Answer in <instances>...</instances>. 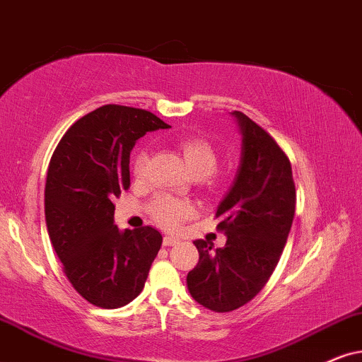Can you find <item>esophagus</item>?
<instances>
[{
  "label": "esophagus",
  "mask_w": 362,
  "mask_h": 362,
  "mask_svg": "<svg viewBox=\"0 0 362 362\" xmlns=\"http://www.w3.org/2000/svg\"><path fill=\"white\" fill-rule=\"evenodd\" d=\"M178 242H180V240H178L177 237H170V235H165V237H163V245H165V247L177 245Z\"/></svg>",
  "instance_id": "34e87169"
}]
</instances>
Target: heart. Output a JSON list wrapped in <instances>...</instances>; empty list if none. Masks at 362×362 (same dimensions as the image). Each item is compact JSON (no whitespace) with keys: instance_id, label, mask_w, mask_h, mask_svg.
<instances>
[{"instance_id":"heart-1","label":"heart","mask_w":362,"mask_h":362,"mask_svg":"<svg viewBox=\"0 0 362 362\" xmlns=\"http://www.w3.org/2000/svg\"><path fill=\"white\" fill-rule=\"evenodd\" d=\"M178 152H180L185 165L189 167L190 173L195 178H205L217 170V150L202 136H190V139L178 141ZM147 162L148 152L147 150H140L135 155L134 165H132L135 178H144L145 170H147ZM192 214H194V207H192L190 202L173 199L170 195L155 197L152 204H150V215H152V218L160 227L167 228V230L177 228Z\"/></svg>"}]
</instances>
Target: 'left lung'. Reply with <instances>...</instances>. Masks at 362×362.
I'll list each match as a JSON object with an SVG mask.
<instances>
[{
  "label": "left lung",
  "mask_w": 362,
  "mask_h": 362,
  "mask_svg": "<svg viewBox=\"0 0 362 362\" xmlns=\"http://www.w3.org/2000/svg\"><path fill=\"white\" fill-rule=\"evenodd\" d=\"M242 134L240 165L218 204L217 228L226 247L195 240L199 264L187 276L190 296L215 313L252 300L272 276L296 212V185L287 155L262 127L232 112Z\"/></svg>",
  "instance_id": "1"
}]
</instances>
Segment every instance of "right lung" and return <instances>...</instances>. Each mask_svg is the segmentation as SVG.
Returning a JSON list of instances; mask_svg holds the SVG:
<instances>
[{
	"label": "right lung",
	"instance_id": "obj_1",
	"mask_svg": "<svg viewBox=\"0 0 362 362\" xmlns=\"http://www.w3.org/2000/svg\"><path fill=\"white\" fill-rule=\"evenodd\" d=\"M168 128L141 108L103 105L68 128L49 160L45 218L68 281L90 304L117 309L144 289L162 235L118 230L113 199L130 187V152L147 132Z\"/></svg>",
	"mask_w": 362,
	"mask_h": 362
}]
</instances>
